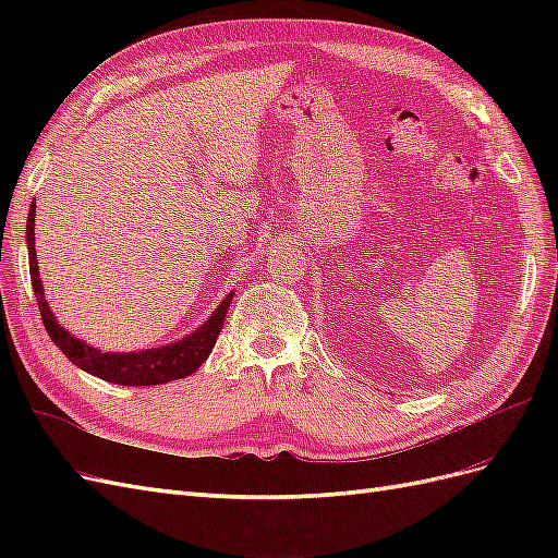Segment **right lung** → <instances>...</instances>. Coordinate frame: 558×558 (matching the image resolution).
<instances>
[{"mask_svg":"<svg viewBox=\"0 0 558 558\" xmlns=\"http://www.w3.org/2000/svg\"><path fill=\"white\" fill-rule=\"evenodd\" d=\"M35 223H37V205L32 202L29 214H27V251H29L32 289H35L37 305H39L41 320H44L48 337L60 347V351L76 367L86 369L88 375L111 381V384L158 386V384H167V381L193 375L195 369L209 359V353L216 344V337L223 330L226 314L230 310L234 291H230L221 300V305L211 312V316L205 320V324L197 326L191 335L181 337V340H177V342L154 347V349H142V351H125V353L95 349L66 330L48 307V302L44 298V283L39 277V263H37V248H35Z\"/></svg>","mask_w":558,"mask_h":558,"instance_id":"1","label":"right lung"}]
</instances>
